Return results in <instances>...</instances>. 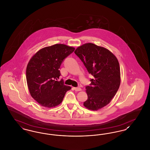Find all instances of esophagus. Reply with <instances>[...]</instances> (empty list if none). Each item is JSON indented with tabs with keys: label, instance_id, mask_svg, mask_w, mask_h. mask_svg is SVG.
<instances>
[{
	"label": "esophagus",
	"instance_id": "esophagus-1",
	"mask_svg": "<svg viewBox=\"0 0 150 150\" xmlns=\"http://www.w3.org/2000/svg\"><path fill=\"white\" fill-rule=\"evenodd\" d=\"M74 88V89H75V91H81V89L80 88H78V87H76V88Z\"/></svg>",
	"mask_w": 150,
	"mask_h": 150
}]
</instances>
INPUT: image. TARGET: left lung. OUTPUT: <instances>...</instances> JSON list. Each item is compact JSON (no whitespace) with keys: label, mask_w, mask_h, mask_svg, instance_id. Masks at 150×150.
<instances>
[{"label":"left lung","mask_w":150,"mask_h":150,"mask_svg":"<svg viewBox=\"0 0 150 150\" xmlns=\"http://www.w3.org/2000/svg\"><path fill=\"white\" fill-rule=\"evenodd\" d=\"M74 53L94 77L90 86L86 87L88 99L83 105L91 110L101 109L111 101L120 87L118 61L108 49L92 43L80 46Z\"/></svg>","instance_id":"left-lung-1"}]
</instances>
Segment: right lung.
Masks as SVG:
<instances>
[{
	"label": "right lung",
	"instance_id": "right-lung-1",
	"mask_svg": "<svg viewBox=\"0 0 150 150\" xmlns=\"http://www.w3.org/2000/svg\"><path fill=\"white\" fill-rule=\"evenodd\" d=\"M74 47L55 44L38 50L27 65V85L31 96L41 106L53 108L59 105L71 87L64 84L61 75V64L72 53Z\"/></svg>",
	"mask_w": 150,
	"mask_h": 150
}]
</instances>
